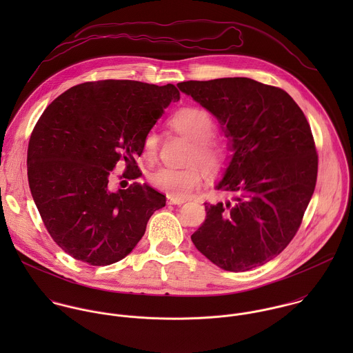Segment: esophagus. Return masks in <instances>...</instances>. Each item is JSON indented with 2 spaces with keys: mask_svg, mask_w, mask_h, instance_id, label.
Returning <instances> with one entry per match:
<instances>
[{
  "mask_svg": "<svg viewBox=\"0 0 353 353\" xmlns=\"http://www.w3.org/2000/svg\"><path fill=\"white\" fill-rule=\"evenodd\" d=\"M167 202L170 203V205H182V203H185V200H178V199H174V197H167Z\"/></svg>",
  "mask_w": 353,
  "mask_h": 353,
  "instance_id": "esophagus-1",
  "label": "esophagus"
}]
</instances>
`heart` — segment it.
<instances>
[{
  "instance_id": "b5f03b06",
  "label": "heart",
  "mask_w": 353,
  "mask_h": 353,
  "mask_svg": "<svg viewBox=\"0 0 353 353\" xmlns=\"http://www.w3.org/2000/svg\"><path fill=\"white\" fill-rule=\"evenodd\" d=\"M170 123L176 132L194 143L188 157V164L199 165L209 176L217 175L224 167L225 154L223 147L212 140L216 125L210 114L202 108L188 107L179 110L171 118ZM159 140V134L154 129L145 133L143 140V154L145 159H153L156 156ZM148 179L153 188L164 192L167 196L185 200L201 186L202 176L197 167L182 170L160 167L150 172Z\"/></svg>"
}]
</instances>
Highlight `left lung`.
Masks as SVG:
<instances>
[{"instance_id":"left-lung-1","label":"left lung","mask_w":353,"mask_h":353,"mask_svg":"<svg viewBox=\"0 0 353 353\" xmlns=\"http://www.w3.org/2000/svg\"><path fill=\"white\" fill-rule=\"evenodd\" d=\"M176 85L217 118L232 151L216 185L232 197L205 202L192 241L224 270L261 266L288 246L312 197L318 154L310 125L285 91L248 77Z\"/></svg>"}]
</instances>
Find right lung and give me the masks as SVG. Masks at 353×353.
<instances>
[{"instance_id": "add662e5", "label": "right lung", "mask_w": 353, "mask_h": 353, "mask_svg": "<svg viewBox=\"0 0 353 353\" xmlns=\"http://www.w3.org/2000/svg\"><path fill=\"white\" fill-rule=\"evenodd\" d=\"M171 101L175 85L101 80L74 85L48 105L27 152L32 199L52 241L77 261L105 266L121 261L145 234L165 196L133 182L111 192L119 160L123 178L141 171L143 140Z\"/></svg>"}]
</instances>
